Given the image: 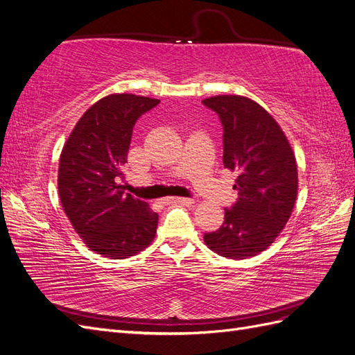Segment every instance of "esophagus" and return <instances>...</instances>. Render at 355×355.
I'll list each match as a JSON object with an SVG mask.
<instances>
[{"label": "esophagus", "instance_id": "obj_1", "mask_svg": "<svg viewBox=\"0 0 355 355\" xmlns=\"http://www.w3.org/2000/svg\"><path fill=\"white\" fill-rule=\"evenodd\" d=\"M164 204H173V202H178V204H187V206H189V204L194 202V200L192 198H187V197H168L166 200H163Z\"/></svg>", "mask_w": 355, "mask_h": 355}]
</instances>
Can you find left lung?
<instances>
[{"label": "left lung", "instance_id": "8db88e82", "mask_svg": "<svg viewBox=\"0 0 355 355\" xmlns=\"http://www.w3.org/2000/svg\"><path fill=\"white\" fill-rule=\"evenodd\" d=\"M223 128V166L237 173L239 198L225 209L220 228L204 234L209 249L230 259L263 252L292 214L297 167L280 125L261 105L243 96L204 99Z\"/></svg>", "mask_w": 355, "mask_h": 355}]
</instances>
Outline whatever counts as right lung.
<instances>
[{
    "label": "right lung",
    "instance_id": "right-lung-1",
    "mask_svg": "<svg viewBox=\"0 0 355 355\" xmlns=\"http://www.w3.org/2000/svg\"><path fill=\"white\" fill-rule=\"evenodd\" d=\"M158 103L127 93L106 96L84 112L62 149V207L84 243L111 259L141 252L155 237L158 214L124 194L120 182L133 127Z\"/></svg>",
    "mask_w": 355,
    "mask_h": 355
}]
</instances>
